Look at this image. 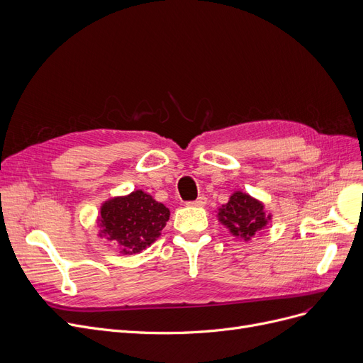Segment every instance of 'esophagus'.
<instances>
[{
    "label": "esophagus",
    "instance_id": "34e87169",
    "mask_svg": "<svg viewBox=\"0 0 363 363\" xmlns=\"http://www.w3.org/2000/svg\"><path fill=\"white\" fill-rule=\"evenodd\" d=\"M205 203H206V198L205 196H199L196 201L187 202V205H192V206H203Z\"/></svg>",
    "mask_w": 363,
    "mask_h": 363
}]
</instances>
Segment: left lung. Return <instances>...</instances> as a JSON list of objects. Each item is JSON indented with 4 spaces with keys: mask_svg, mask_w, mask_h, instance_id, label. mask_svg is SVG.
<instances>
[{
    "mask_svg": "<svg viewBox=\"0 0 363 363\" xmlns=\"http://www.w3.org/2000/svg\"><path fill=\"white\" fill-rule=\"evenodd\" d=\"M270 216L264 214L262 202L251 198L244 192H235L229 202L218 211V220L235 236L250 239L260 232Z\"/></svg>",
    "mask_w": 363,
    "mask_h": 363,
    "instance_id": "1",
    "label": "left lung"
}]
</instances>
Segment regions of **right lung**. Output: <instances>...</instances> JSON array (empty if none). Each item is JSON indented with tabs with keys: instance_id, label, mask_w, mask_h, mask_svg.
Segmentation results:
<instances>
[{
	"instance_id": "add662e5",
	"label": "right lung",
	"mask_w": 363,
	"mask_h": 363,
	"mask_svg": "<svg viewBox=\"0 0 363 363\" xmlns=\"http://www.w3.org/2000/svg\"><path fill=\"white\" fill-rule=\"evenodd\" d=\"M169 218V210L143 191L128 196L113 198L101 205V233L121 248L124 254L143 251L155 239Z\"/></svg>"
}]
</instances>
